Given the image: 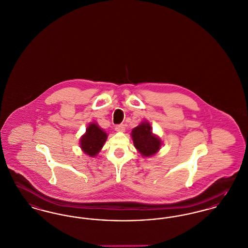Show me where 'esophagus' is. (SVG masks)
I'll list each match as a JSON object with an SVG mask.
<instances>
[{"label": "esophagus", "instance_id": "34e87169", "mask_svg": "<svg viewBox=\"0 0 248 248\" xmlns=\"http://www.w3.org/2000/svg\"><path fill=\"white\" fill-rule=\"evenodd\" d=\"M115 130H116L117 132H124V130H125L124 124H119V125H116V126H115Z\"/></svg>", "mask_w": 248, "mask_h": 248}]
</instances>
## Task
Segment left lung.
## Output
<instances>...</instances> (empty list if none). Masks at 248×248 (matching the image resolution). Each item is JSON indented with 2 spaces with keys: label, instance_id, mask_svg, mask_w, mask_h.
I'll return each mask as SVG.
<instances>
[{
  "label": "left lung",
  "instance_id": "left-lung-1",
  "mask_svg": "<svg viewBox=\"0 0 248 248\" xmlns=\"http://www.w3.org/2000/svg\"><path fill=\"white\" fill-rule=\"evenodd\" d=\"M131 137L135 148L144 158L155 155L163 145V141L157 135L153 133L152 125L147 121L142 122L133 128Z\"/></svg>",
  "mask_w": 248,
  "mask_h": 248
}]
</instances>
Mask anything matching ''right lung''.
I'll return each mask as SVG.
<instances>
[{
  "mask_svg": "<svg viewBox=\"0 0 248 248\" xmlns=\"http://www.w3.org/2000/svg\"><path fill=\"white\" fill-rule=\"evenodd\" d=\"M108 135L96 123H91L80 138V148L84 154L94 157L102 150Z\"/></svg>",
  "mask_w": 248,
  "mask_h": 248,
  "instance_id": "add662e5",
  "label": "right lung"
}]
</instances>
